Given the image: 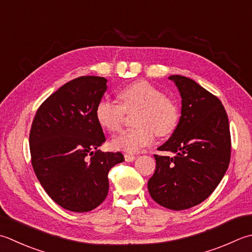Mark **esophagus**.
<instances>
[{"label": "esophagus", "mask_w": 252, "mask_h": 252, "mask_svg": "<svg viewBox=\"0 0 252 252\" xmlns=\"http://www.w3.org/2000/svg\"><path fill=\"white\" fill-rule=\"evenodd\" d=\"M125 159H126V161H127V162L133 161V160L135 159V155H132V154H126V155H125Z\"/></svg>", "instance_id": "34e87169"}]
</instances>
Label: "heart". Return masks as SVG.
I'll return each mask as SVG.
<instances>
[{"label": "heart", "instance_id": "1", "mask_svg": "<svg viewBox=\"0 0 252 252\" xmlns=\"http://www.w3.org/2000/svg\"><path fill=\"white\" fill-rule=\"evenodd\" d=\"M120 102L109 98L98 101L95 117L103 130L118 133L122 129L126 112L137 110L133 118L136 126L112 141L113 149L136 153L151 145L155 135L167 136L176 130L180 119L177 102L146 81L127 84L118 94Z\"/></svg>", "mask_w": 252, "mask_h": 252}]
</instances>
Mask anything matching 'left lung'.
I'll use <instances>...</instances> for the list:
<instances>
[{"label": "left lung", "instance_id": "obj_1", "mask_svg": "<svg viewBox=\"0 0 252 252\" xmlns=\"http://www.w3.org/2000/svg\"><path fill=\"white\" fill-rule=\"evenodd\" d=\"M181 95V117L169 140L154 155L156 169L147 182L159 205L181 211L200 204L219 186L230 160L228 117L220 100L191 78L171 75Z\"/></svg>", "mask_w": 252, "mask_h": 252}]
</instances>
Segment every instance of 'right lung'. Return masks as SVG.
Segmentation results:
<instances>
[{"instance_id": "obj_1", "label": "right lung", "mask_w": 252, "mask_h": 252, "mask_svg": "<svg viewBox=\"0 0 252 252\" xmlns=\"http://www.w3.org/2000/svg\"><path fill=\"white\" fill-rule=\"evenodd\" d=\"M100 76L67 82L44 100L31 133L32 165L48 195L72 212H88L106 199L108 172L125 160L120 152L98 150L106 141L95 108L107 90Z\"/></svg>"}]
</instances>
